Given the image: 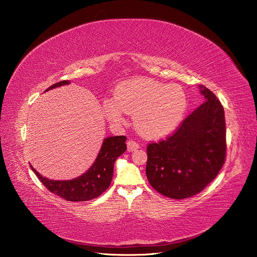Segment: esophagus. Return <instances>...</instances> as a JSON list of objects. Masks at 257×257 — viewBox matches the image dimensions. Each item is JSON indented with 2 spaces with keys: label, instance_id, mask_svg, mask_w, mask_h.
Returning <instances> with one entry per match:
<instances>
[{
  "label": "esophagus",
  "instance_id": "esophagus-1",
  "mask_svg": "<svg viewBox=\"0 0 257 257\" xmlns=\"http://www.w3.org/2000/svg\"><path fill=\"white\" fill-rule=\"evenodd\" d=\"M137 149H139V144H138L137 142L132 141V140H129V141L127 142V150H128L129 152H132V151L137 150Z\"/></svg>",
  "mask_w": 257,
  "mask_h": 257
}]
</instances>
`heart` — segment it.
I'll list each match as a JSON object with an SVG mask.
<instances>
[{
    "label": "heart",
    "instance_id": "b5f03b06",
    "mask_svg": "<svg viewBox=\"0 0 257 257\" xmlns=\"http://www.w3.org/2000/svg\"><path fill=\"white\" fill-rule=\"evenodd\" d=\"M187 98L178 84L160 83L149 78H134L118 84L113 98L103 102L112 123L121 124L133 115L137 130L148 139H159L176 130L184 117Z\"/></svg>",
    "mask_w": 257,
    "mask_h": 257
}]
</instances>
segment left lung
Here are the masks:
<instances>
[{"label":"left lung","instance_id":"1","mask_svg":"<svg viewBox=\"0 0 257 257\" xmlns=\"http://www.w3.org/2000/svg\"><path fill=\"white\" fill-rule=\"evenodd\" d=\"M199 89L204 102L172 137L147 148L148 181L172 199H185L203 191L225 163L224 108L204 85Z\"/></svg>","mask_w":257,"mask_h":257}]
</instances>
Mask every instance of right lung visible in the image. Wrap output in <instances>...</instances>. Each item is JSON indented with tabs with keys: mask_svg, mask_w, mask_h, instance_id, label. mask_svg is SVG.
I'll use <instances>...</instances> for the list:
<instances>
[{
	"mask_svg": "<svg viewBox=\"0 0 257 257\" xmlns=\"http://www.w3.org/2000/svg\"><path fill=\"white\" fill-rule=\"evenodd\" d=\"M69 80L51 85L46 91L62 85ZM126 137H109L103 140L99 154L92 166L81 176L71 180H52L40 175L31 165L34 174L48 190L67 201H89L102 195L110 185L113 176L114 163L118 156L127 150Z\"/></svg>",
	"mask_w": 257,
	"mask_h": 257,
	"instance_id": "right-lung-1",
	"label": "right lung"
}]
</instances>
